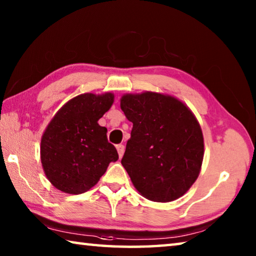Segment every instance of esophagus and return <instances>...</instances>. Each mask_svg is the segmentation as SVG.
<instances>
[{"mask_svg": "<svg viewBox=\"0 0 256 256\" xmlns=\"http://www.w3.org/2000/svg\"><path fill=\"white\" fill-rule=\"evenodd\" d=\"M116 149H118V152L120 158H122V156L124 154V150H125V146L123 144H118L116 146Z\"/></svg>", "mask_w": 256, "mask_h": 256, "instance_id": "obj_1", "label": "esophagus"}]
</instances>
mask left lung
Here are the masks:
<instances>
[{
    "label": "left lung",
    "mask_w": 256,
    "mask_h": 256,
    "mask_svg": "<svg viewBox=\"0 0 256 256\" xmlns=\"http://www.w3.org/2000/svg\"><path fill=\"white\" fill-rule=\"evenodd\" d=\"M120 110L133 123L122 158L134 188L154 202L183 196L200 174L204 141L200 124L170 94H125Z\"/></svg>",
    "instance_id": "8db88e82"
}]
</instances>
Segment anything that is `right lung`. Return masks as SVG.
I'll use <instances>...</instances> for the list:
<instances>
[{"mask_svg": "<svg viewBox=\"0 0 256 256\" xmlns=\"http://www.w3.org/2000/svg\"><path fill=\"white\" fill-rule=\"evenodd\" d=\"M114 94H82L60 108L42 133L40 160L52 185L64 193L81 194L98 183L108 164L118 159L98 124L110 110Z\"/></svg>", "mask_w": 256, "mask_h": 256, "instance_id": "add662e5", "label": "right lung"}]
</instances>
